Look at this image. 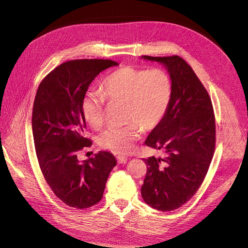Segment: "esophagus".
Segmentation results:
<instances>
[{"instance_id":"34e87169","label":"esophagus","mask_w":248,"mask_h":248,"mask_svg":"<svg viewBox=\"0 0 248 248\" xmlns=\"http://www.w3.org/2000/svg\"><path fill=\"white\" fill-rule=\"evenodd\" d=\"M117 160H118L119 164H125V163H127V158L124 157V156H118Z\"/></svg>"}]
</instances>
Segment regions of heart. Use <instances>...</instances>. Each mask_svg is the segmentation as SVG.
Instances as JSON below:
<instances>
[{
    "label": "heart",
    "instance_id": "obj_1",
    "mask_svg": "<svg viewBox=\"0 0 248 248\" xmlns=\"http://www.w3.org/2000/svg\"><path fill=\"white\" fill-rule=\"evenodd\" d=\"M103 94L87 92L81 103L86 123L93 128L102 125L106 99L126 106L124 127H110L101 133V147L119 155L130 153L143 129H154L163 120L171 97V82L161 68L148 70L124 66L111 74L103 82Z\"/></svg>",
    "mask_w": 248,
    "mask_h": 248
}]
</instances>
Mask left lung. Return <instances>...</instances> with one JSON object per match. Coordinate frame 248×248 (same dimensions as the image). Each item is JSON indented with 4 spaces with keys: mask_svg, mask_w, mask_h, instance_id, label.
Here are the masks:
<instances>
[{
    "mask_svg": "<svg viewBox=\"0 0 248 248\" xmlns=\"http://www.w3.org/2000/svg\"><path fill=\"white\" fill-rule=\"evenodd\" d=\"M141 58L163 64L171 81L167 113L145 140L147 146L163 151L164 156L143 159L147 173L141 195L154 209L172 211L196 193L213 158V106L193 69L181 57Z\"/></svg>",
    "mask_w": 248,
    "mask_h": 248,
    "instance_id": "8db88e82",
    "label": "left lung"
}]
</instances>
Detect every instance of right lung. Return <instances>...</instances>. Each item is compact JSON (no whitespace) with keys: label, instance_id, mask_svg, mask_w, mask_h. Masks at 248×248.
Listing matches in <instances>:
<instances>
[{"label":"right lung","instance_id":"add662e5","mask_svg":"<svg viewBox=\"0 0 248 248\" xmlns=\"http://www.w3.org/2000/svg\"><path fill=\"white\" fill-rule=\"evenodd\" d=\"M118 64L102 59L65 62L41 81L35 96L32 132L39 166L56 196L70 207L85 209L97 204L117 165L107 151L82 162L78 153L92 144L84 135L82 99L101 72Z\"/></svg>","mask_w":248,"mask_h":248}]
</instances>
